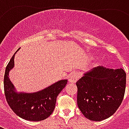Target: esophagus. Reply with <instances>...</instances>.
Listing matches in <instances>:
<instances>
[{"instance_id": "34e87169", "label": "esophagus", "mask_w": 129, "mask_h": 129, "mask_svg": "<svg viewBox=\"0 0 129 129\" xmlns=\"http://www.w3.org/2000/svg\"><path fill=\"white\" fill-rule=\"evenodd\" d=\"M79 78V75L77 73H73L70 76L69 78V81L70 83H75Z\"/></svg>"}]
</instances>
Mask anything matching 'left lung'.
Returning a JSON list of instances; mask_svg holds the SVG:
<instances>
[{
  "label": "left lung",
  "instance_id": "left-lung-1",
  "mask_svg": "<svg viewBox=\"0 0 129 129\" xmlns=\"http://www.w3.org/2000/svg\"><path fill=\"white\" fill-rule=\"evenodd\" d=\"M122 68L98 66L77 81V105L87 119L102 121L113 115L122 104L126 89Z\"/></svg>",
  "mask_w": 129,
  "mask_h": 129
}]
</instances>
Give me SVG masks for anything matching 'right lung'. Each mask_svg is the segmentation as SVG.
Segmentation results:
<instances>
[{"label":"right lung","instance_id":"add662e5","mask_svg":"<svg viewBox=\"0 0 129 129\" xmlns=\"http://www.w3.org/2000/svg\"><path fill=\"white\" fill-rule=\"evenodd\" d=\"M15 54L6 66L5 73L4 91L7 102L12 111L23 119L34 122L44 120L52 113L56 104V97L64 88L68 81H57L45 89L34 93L16 92L8 77L9 72L14 65Z\"/></svg>","mask_w":129,"mask_h":129}]
</instances>
